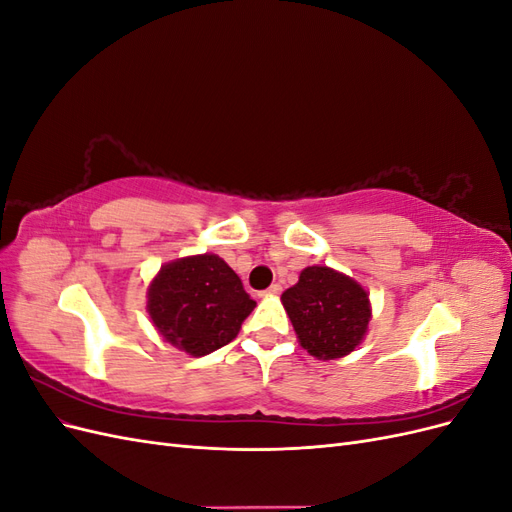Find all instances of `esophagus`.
<instances>
[{"mask_svg": "<svg viewBox=\"0 0 512 512\" xmlns=\"http://www.w3.org/2000/svg\"><path fill=\"white\" fill-rule=\"evenodd\" d=\"M280 292H282V286L280 284H273L267 290H262L260 297H273V294H280Z\"/></svg>", "mask_w": 512, "mask_h": 512, "instance_id": "obj_1", "label": "esophagus"}]
</instances>
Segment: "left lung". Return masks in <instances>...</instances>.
<instances>
[{"label": "left lung", "instance_id": "1", "mask_svg": "<svg viewBox=\"0 0 512 512\" xmlns=\"http://www.w3.org/2000/svg\"><path fill=\"white\" fill-rule=\"evenodd\" d=\"M282 303L301 346L322 361L350 354L367 331L371 307L367 292L344 273L307 267Z\"/></svg>", "mask_w": 512, "mask_h": 512}]
</instances>
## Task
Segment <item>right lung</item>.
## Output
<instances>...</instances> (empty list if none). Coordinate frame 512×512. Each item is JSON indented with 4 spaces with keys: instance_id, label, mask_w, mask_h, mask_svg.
I'll return each mask as SVG.
<instances>
[{
    "instance_id": "add662e5",
    "label": "right lung",
    "mask_w": 512,
    "mask_h": 512,
    "mask_svg": "<svg viewBox=\"0 0 512 512\" xmlns=\"http://www.w3.org/2000/svg\"><path fill=\"white\" fill-rule=\"evenodd\" d=\"M254 307L239 275L215 254L164 265L149 286L147 301L160 335L192 356L230 344Z\"/></svg>"
}]
</instances>
